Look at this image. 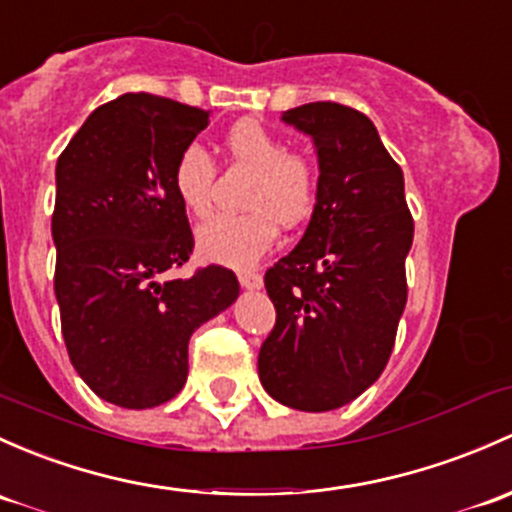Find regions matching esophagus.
Segmentation results:
<instances>
[{
    "label": "esophagus",
    "mask_w": 512,
    "mask_h": 512,
    "mask_svg": "<svg viewBox=\"0 0 512 512\" xmlns=\"http://www.w3.org/2000/svg\"><path fill=\"white\" fill-rule=\"evenodd\" d=\"M238 279H240V284L245 289H260L262 287V274L260 272L245 270V272L238 274Z\"/></svg>",
    "instance_id": "1"
}]
</instances>
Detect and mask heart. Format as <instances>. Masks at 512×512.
<instances>
[{"label":"heart","instance_id":"obj_1","mask_svg":"<svg viewBox=\"0 0 512 512\" xmlns=\"http://www.w3.org/2000/svg\"><path fill=\"white\" fill-rule=\"evenodd\" d=\"M225 149L242 169L252 171L242 206L247 213L215 215L196 235L206 260L247 267L260 260L284 228L304 223L319 201V164L304 152H292L282 134L260 120H242L225 134ZM215 161L201 144L191 142L179 152L171 169V186L186 213L203 218L211 213Z\"/></svg>","mask_w":512,"mask_h":512}]
</instances>
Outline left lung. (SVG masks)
I'll use <instances>...</instances> for the list:
<instances>
[{"label":"left lung","instance_id":"obj_1","mask_svg":"<svg viewBox=\"0 0 512 512\" xmlns=\"http://www.w3.org/2000/svg\"><path fill=\"white\" fill-rule=\"evenodd\" d=\"M282 120L314 139L321 186L304 238L265 274L277 321L257 370L277 402L326 412L368 390L390 360L414 220L402 169L363 112L309 102Z\"/></svg>","mask_w":512,"mask_h":512}]
</instances>
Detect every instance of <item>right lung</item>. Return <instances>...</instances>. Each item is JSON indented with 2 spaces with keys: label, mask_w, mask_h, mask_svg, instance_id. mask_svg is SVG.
<instances>
[{
  "label": "right lung",
  "mask_w": 512,
  "mask_h": 512,
  "mask_svg": "<svg viewBox=\"0 0 512 512\" xmlns=\"http://www.w3.org/2000/svg\"><path fill=\"white\" fill-rule=\"evenodd\" d=\"M208 112L149 93L100 105L56 164V289L68 358L102 400L147 410L181 392L188 338L240 294L220 265L166 279L193 252L171 186Z\"/></svg>",
  "instance_id": "1"
}]
</instances>
